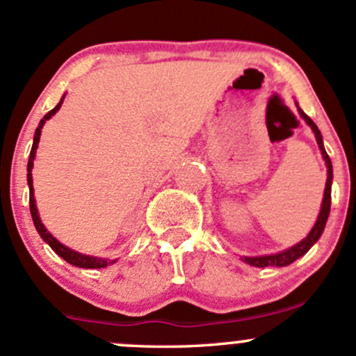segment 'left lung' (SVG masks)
<instances>
[{
	"mask_svg": "<svg viewBox=\"0 0 356 356\" xmlns=\"http://www.w3.org/2000/svg\"><path fill=\"white\" fill-rule=\"evenodd\" d=\"M299 108V106H298ZM299 113L300 116H302L304 120H306V123L309 124L312 128V131H314L316 135V142H318L319 148H321V154L324 160H326V167H327V179H326V189H324V197H323V206H321V211H319V216H318V221H316L314 228L311 229V233L304 238L302 241H299L296 247L286 250V252H280V253H275V255H265V257H245V261L250 265H253V267H284V265H289L292 264L294 260H298L299 257H302L304 253L309 250L312 245L316 243V241L319 240V236H321L324 226H326V221H327V214H330V208H331V182H333V165H331V160L327 157L326 150H324L323 147V138H321V131L318 130V127L314 124V121H312L309 116L306 115V113L302 111V109L299 108Z\"/></svg>",
	"mask_w": 356,
	"mask_h": 356,
	"instance_id": "left-lung-1",
	"label": "left lung"
}]
</instances>
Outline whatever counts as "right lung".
Wrapping results in <instances>:
<instances>
[{"label": "right lung", "mask_w": 356, "mask_h": 356, "mask_svg": "<svg viewBox=\"0 0 356 356\" xmlns=\"http://www.w3.org/2000/svg\"><path fill=\"white\" fill-rule=\"evenodd\" d=\"M64 99V97H62ZM62 99L60 103L57 104L56 108L50 109L49 113L44 116V118L40 120V123H38V128L35 130V138H33V145H32V152H30V159H29V167H26V170H29V174H26V179H29V187H30V213H32V218H33V225L35 228H37V232L40 233V236L44 238L47 243L50 245V248L54 250V252L57 253L58 257H62L65 261H69L70 265H76V267H81V268H101V267H106L108 260L104 259H96V257H89V255H83V253H77L74 252V250H70L67 247H64L62 243H58V241L50 235L49 232L45 229V226L42 225L40 218H38V211H37V206H35V197H33V181H32V169H33V159H35V150H37V145H38V140H40V134H42V127H44V123L47 120L50 118V116H54L56 113L58 111V108H60L62 104Z\"/></svg>", "instance_id": "add662e5"}]
</instances>
